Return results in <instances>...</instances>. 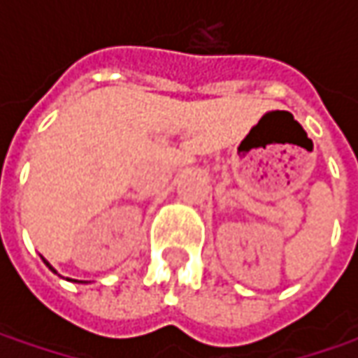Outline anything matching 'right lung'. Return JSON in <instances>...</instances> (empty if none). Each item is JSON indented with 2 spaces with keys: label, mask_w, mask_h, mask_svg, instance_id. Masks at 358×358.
<instances>
[{
  "label": "right lung",
  "mask_w": 358,
  "mask_h": 358,
  "mask_svg": "<svg viewBox=\"0 0 358 358\" xmlns=\"http://www.w3.org/2000/svg\"><path fill=\"white\" fill-rule=\"evenodd\" d=\"M41 259H43V257H41ZM43 263H45V265H48L49 268H51V271H53V273H57V271H55V268L51 267V265H49L48 261H45V259H43ZM67 281H73V282H83V281H76V279H67Z\"/></svg>",
  "instance_id": "add662e5"
}]
</instances>
